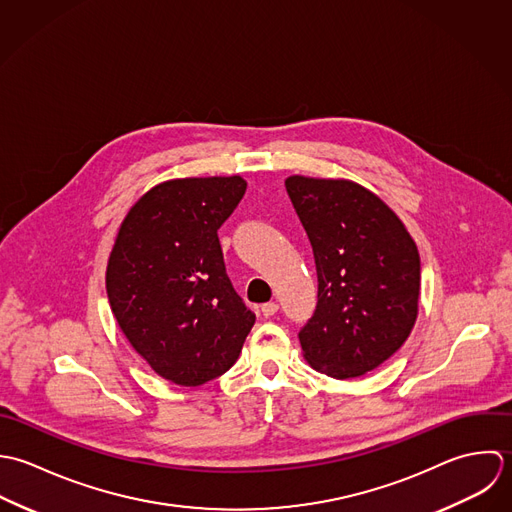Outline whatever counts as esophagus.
<instances>
[{"mask_svg": "<svg viewBox=\"0 0 512 512\" xmlns=\"http://www.w3.org/2000/svg\"><path fill=\"white\" fill-rule=\"evenodd\" d=\"M277 310H279V305L277 303H265L263 307H261V312H263V316H275L277 314Z\"/></svg>", "mask_w": 512, "mask_h": 512, "instance_id": "esophagus-1", "label": "esophagus"}]
</instances>
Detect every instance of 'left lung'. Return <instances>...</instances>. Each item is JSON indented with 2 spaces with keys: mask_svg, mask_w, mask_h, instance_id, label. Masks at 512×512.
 Returning <instances> with one entry per match:
<instances>
[{
  "mask_svg": "<svg viewBox=\"0 0 512 512\" xmlns=\"http://www.w3.org/2000/svg\"><path fill=\"white\" fill-rule=\"evenodd\" d=\"M287 194L312 245L318 301L299 332L308 364L336 380L364 376L408 340L419 253L400 217L350 180L291 176Z\"/></svg>",
  "mask_w": 512,
  "mask_h": 512,
  "instance_id": "1",
  "label": "left lung"
}]
</instances>
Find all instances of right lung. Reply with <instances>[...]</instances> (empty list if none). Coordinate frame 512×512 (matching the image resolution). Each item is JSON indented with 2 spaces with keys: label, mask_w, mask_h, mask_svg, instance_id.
Masks as SVG:
<instances>
[{
  "label": "right lung",
  "mask_w": 512,
  "mask_h": 512,
  "mask_svg": "<svg viewBox=\"0 0 512 512\" xmlns=\"http://www.w3.org/2000/svg\"><path fill=\"white\" fill-rule=\"evenodd\" d=\"M245 190L241 176L170 180L132 205L118 229L106 267L112 314L152 370L178 386L225 374L255 324L217 237Z\"/></svg>",
  "instance_id": "1"
}]
</instances>
